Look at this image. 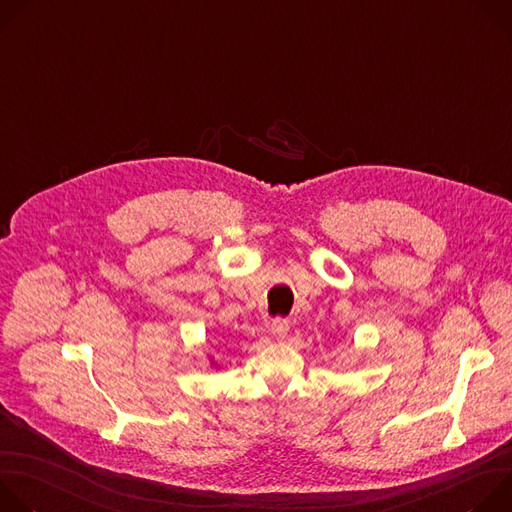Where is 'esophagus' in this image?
Returning <instances> with one entry per match:
<instances>
[{"mask_svg":"<svg viewBox=\"0 0 512 512\" xmlns=\"http://www.w3.org/2000/svg\"><path fill=\"white\" fill-rule=\"evenodd\" d=\"M271 334L277 338V340H283L285 336H287V332H289V322L285 320V318H275L273 322H271Z\"/></svg>","mask_w":512,"mask_h":512,"instance_id":"esophagus-1","label":"esophagus"}]
</instances>
